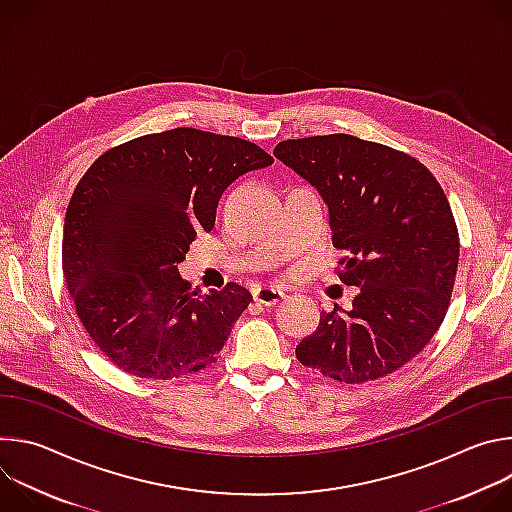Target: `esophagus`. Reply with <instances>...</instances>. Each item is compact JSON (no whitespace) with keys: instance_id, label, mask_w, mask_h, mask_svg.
<instances>
[{"instance_id":"esophagus-1","label":"esophagus","mask_w":512,"mask_h":512,"mask_svg":"<svg viewBox=\"0 0 512 512\" xmlns=\"http://www.w3.org/2000/svg\"><path fill=\"white\" fill-rule=\"evenodd\" d=\"M285 298L283 291L275 289V287H259L255 294H253V300L261 306H275L277 302H281Z\"/></svg>"}]
</instances>
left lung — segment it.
Returning <instances> with one entry per match:
<instances>
[{
	"label": "left lung",
	"instance_id": "8db88e82",
	"mask_svg": "<svg viewBox=\"0 0 512 512\" xmlns=\"http://www.w3.org/2000/svg\"><path fill=\"white\" fill-rule=\"evenodd\" d=\"M273 154L326 200L332 245L344 251L334 271L358 287L350 310L320 312L298 360L348 385L395 373L452 300L460 237L440 182L413 156L346 133L285 139Z\"/></svg>",
	"mask_w": 512,
	"mask_h": 512
}]
</instances>
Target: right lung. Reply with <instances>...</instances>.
<instances>
[{"label":"right lung","mask_w":512,"mask_h":512,"mask_svg":"<svg viewBox=\"0 0 512 512\" xmlns=\"http://www.w3.org/2000/svg\"><path fill=\"white\" fill-rule=\"evenodd\" d=\"M273 164L259 145L176 127L99 156L66 208L62 273L97 348L127 375L170 381L221 356L253 302L239 283L202 294L178 273L196 233L243 174Z\"/></svg>","instance_id":"right-lung-1"}]
</instances>
